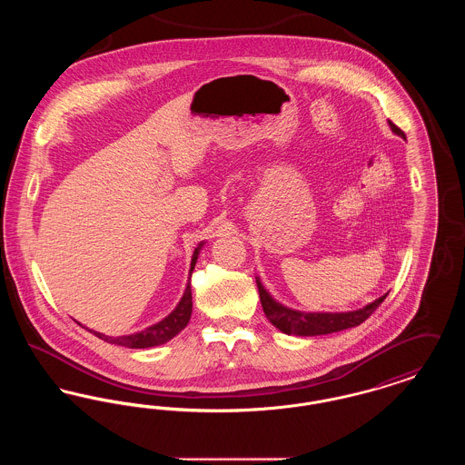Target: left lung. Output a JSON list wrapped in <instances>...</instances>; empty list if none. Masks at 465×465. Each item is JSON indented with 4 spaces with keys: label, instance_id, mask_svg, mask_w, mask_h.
<instances>
[{
    "label": "left lung",
    "instance_id": "1",
    "mask_svg": "<svg viewBox=\"0 0 465 465\" xmlns=\"http://www.w3.org/2000/svg\"><path fill=\"white\" fill-rule=\"evenodd\" d=\"M392 133L398 134L402 139H406L404 133L396 127L392 122H389ZM258 291H260V300L262 307L265 312L266 319L282 332L286 334H296V336H317V334H330V332L343 331L349 328H355L361 322H364L373 312H375L380 303L385 300L383 294L373 303L366 305L364 309L354 310V312H341V313H305L300 310L288 309L275 302L268 291L263 288L260 279H256Z\"/></svg>",
    "mask_w": 465,
    "mask_h": 465
}]
</instances>
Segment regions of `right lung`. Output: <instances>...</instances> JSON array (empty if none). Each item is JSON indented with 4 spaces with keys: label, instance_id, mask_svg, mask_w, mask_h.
<instances>
[{
    "label": "right lung",
    "instance_id": "obj_1",
    "mask_svg": "<svg viewBox=\"0 0 465 465\" xmlns=\"http://www.w3.org/2000/svg\"><path fill=\"white\" fill-rule=\"evenodd\" d=\"M203 242L199 243V247L193 251V256H192V265H190V275L195 268L197 263V258H199L200 249H202ZM192 288H190V282L184 289V294L181 298V302L177 303L176 309L173 310L165 319H162L160 322H156L153 326L143 330V331L134 332V334H125V336H106L103 332L92 331L89 328L90 332H94L97 338L108 341V343H114V345H122V347H129V349H148V347H155V345H162L169 340H173L176 336L177 332L183 331L192 317Z\"/></svg>",
    "mask_w": 465,
    "mask_h": 465
}]
</instances>
